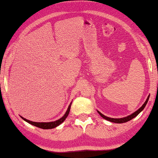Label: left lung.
Returning a JSON list of instances; mask_svg holds the SVG:
<instances>
[{"mask_svg": "<svg viewBox=\"0 0 158 158\" xmlns=\"http://www.w3.org/2000/svg\"><path fill=\"white\" fill-rule=\"evenodd\" d=\"M149 97L150 95L148 96V98H147L145 102L143 103V105L141 106V107L138 109V110H137L136 111L134 112L133 114H132L131 115H130V116H127L126 117H123V118H109V117H107L105 116V115H103L102 113H100V111H98V114L100 115V116L103 118H105V120H107V121H110V122H113V123H126L127 121H130V120H132V118H134L136 117L137 116V115L140 113V112L143 110V109H144V107H145L147 102H148V99H149Z\"/></svg>", "mask_w": 158, "mask_h": 158, "instance_id": "1", "label": "left lung"}]
</instances>
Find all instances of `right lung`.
Returning a JSON list of instances; mask_svg holds the SVG:
<instances>
[{
    "instance_id": "add662e5",
    "label": "right lung",
    "mask_w": 158,
    "mask_h": 158,
    "mask_svg": "<svg viewBox=\"0 0 158 158\" xmlns=\"http://www.w3.org/2000/svg\"><path fill=\"white\" fill-rule=\"evenodd\" d=\"M71 105H72V102L69 104V105L68 108V110L66 111L65 114H64V116L62 118H60V119H58L56 121L48 122V123H44V122L43 123H38V122H33V121H29V120L26 119V118H23L22 116H21V118L24 120L25 121L28 123L34 125V126H36L37 127L42 128V129H52V128H54L58 126V125L62 123L66 119V118L68 117V114L69 113V110H70Z\"/></svg>"
}]
</instances>
